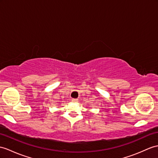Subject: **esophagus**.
Here are the masks:
<instances>
[{
  "label": "esophagus",
  "mask_w": 158,
  "mask_h": 158,
  "mask_svg": "<svg viewBox=\"0 0 158 158\" xmlns=\"http://www.w3.org/2000/svg\"><path fill=\"white\" fill-rule=\"evenodd\" d=\"M72 101L73 102H77V101H78V100H77L76 98H72Z\"/></svg>",
  "instance_id": "obj_1"
}]
</instances>
